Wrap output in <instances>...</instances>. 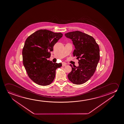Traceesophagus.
Here are the masks:
<instances>
[{
  "instance_id": "obj_1",
  "label": "esophagus",
  "mask_w": 124,
  "mask_h": 124,
  "mask_svg": "<svg viewBox=\"0 0 124 124\" xmlns=\"http://www.w3.org/2000/svg\"><path fill=\"white\" fill-rule=\"evenodd\" d=\"M67 65V63H64V62H63L62 63V66L63 67H65Z\"/></svg>"
}]
</instances>
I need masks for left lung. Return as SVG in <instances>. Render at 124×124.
<instances>
[{"label":"left lung","mask_w":124,"mask_h":124,"mask_svg":"<svg viewBox=\"0 0 124 124\" xmlns=\"http://www.w3.org/2000/svg\"><path fill=\"white\" fill-rule=\"evenodd\" d=\"M67 38L72 41L75 49L73 56L78 59V67L70 64L72 71L68 75L71 82L81 85L91 78L100 60V48L93 37L79 31L65 33Z\"/></svg>","instance_id":"8db88e82"}]
</instances>
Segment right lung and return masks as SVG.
<instances>
[{"mask_svg": "<svg viewBox=\"0 0 124 124\" xmlns=\"http://www.w3.org/2000/svg\"><path fill=\"white\" fill-rule=\"evenodd\" d=\"M63 36L47 30L36 31L25 41L22 51L23 64L29 77L39 85H49L53 81L56 70L61 63H53L47 59L53 46Z\"/></svg>", "mask_w": 124, "mask_h": 124, "instance_id": "1", "label": "right lung"}]
</instances>
